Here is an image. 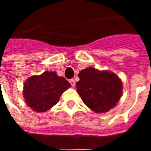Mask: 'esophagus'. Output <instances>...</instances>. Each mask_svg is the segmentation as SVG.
I'll list each match as a JSON object with an SVG mask.
<instances>
[{
    "label": "esophagus",
    "instance_id": "34e87169",
    "mask_svg": "<svg viewBox=\"0 0 151 151\" xmlns=\"http://www.w3.org/2000/svg\"><path fill=\"white\" fill-rule=\"evenodd\" d=\"M69 83H70V85L72 86L73 87L75 86V81H74V79H70L69 80Z\"/></svg>",
    "mask_w": 151,
    "mask_h": 151
}]
</instances>
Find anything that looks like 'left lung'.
I'll return each instance as SVG.
<instances>
[{
	"instance_id": "left-lung-1",
	"label": "left lung",
	"mask_w": 151,
	"mask_h": 151,
	"mask_svg": "<svg viewBox=\"0 0 151 151\" xmlns=\"http://www.w3.org/2000/svg\"><path fill=\"white\" fill-rule=\"evenodd\" d=\"M77 92L88 108L95 112H107L122 95V83L115 73L86 68L79 73Z\"/></svg>"
}]
</instances>
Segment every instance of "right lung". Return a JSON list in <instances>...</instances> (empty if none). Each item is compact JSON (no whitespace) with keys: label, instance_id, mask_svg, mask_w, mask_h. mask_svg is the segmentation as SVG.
Here are the masks:
<instances>
[{"label":"right lung","instance_id":"add662e5","mask_svg":"<svg viewBox=\"0 0 151 151\" xmlns=\"http://www.w3.org/2000/svg\"><path fill=\"white\" fill-rule=\"evenodd\" d=\"M69 86L70 84L63 77L46 71L26 81L23 96L27 104L34 111L44 112L57 104L60 95Z\"/></svg>","mask_w":151,"mask_h":151}]
</instances>
